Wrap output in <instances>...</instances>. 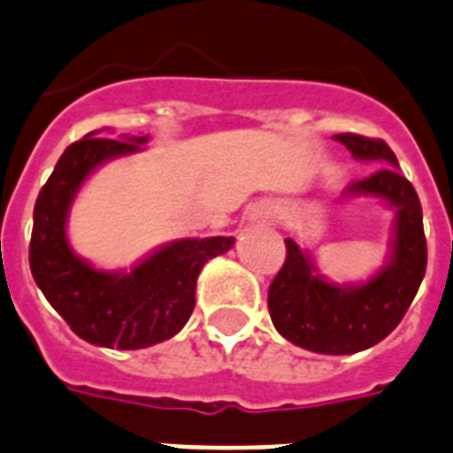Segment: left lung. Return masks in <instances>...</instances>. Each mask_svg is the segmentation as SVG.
Masks as SVG:
<instances>
[{
    "mask_svg": "<svg viewBox=\"0 0 453 453\" xmlns=\"http://www.w3.org/2000/svg\"><path fill=\"white\" fill-rule=\"evenodd\" d=\"M334 140L361 161H378V171L351 182L347 195L378 196L396 209L395 242L388 265L364 285H334L320 278L309 251L285 240L288 257L268 289L275 330L302 349L316 354H357L385 340L409 311L427 265L423 209L416 189L396 164L388 142L357 133Z\"/></svg>",
    "mask_w": 453,
    "mask_h": 453,
    "instance_id": "obj_1",
    "label": "left lung"
}]
</instances>
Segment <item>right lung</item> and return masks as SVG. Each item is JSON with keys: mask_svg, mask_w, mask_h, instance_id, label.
<instances>
[{"mask_svg": "<svg viewBox=\"0 0 453 453\" xmlns=\"http://www.w3.org/2000/svg\"><path fill=\"white\" fill-rule=\"evenodd\" d=\"M144 142L85 134L61 154L33 211L30 271L37 288L78 337L109 349H144L180 333L195 309L199 271L234 244V237L171 242L127 273L96 271L71 250L65 219L85 178Z\"/></svg>", "mask_w": 453, "mask_h": 453, "instance_id": "1", "label": "right lung"}]
</instances>
